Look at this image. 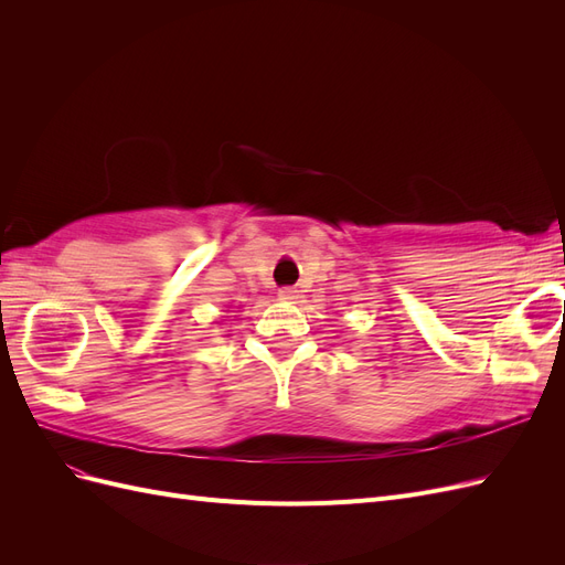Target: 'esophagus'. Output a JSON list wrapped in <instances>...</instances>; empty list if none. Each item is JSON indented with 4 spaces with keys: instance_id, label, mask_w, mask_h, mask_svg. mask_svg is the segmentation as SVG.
Returning a JSON list of instances; mask_svg holds the SVG:
<instances>
[{
    "instance_id": "1",
    "label": "esophagus",
    "mask_w": 565,
    "mask_h": 565,
    "mask_svg": "<svg viewBox=\"0 0 565 565\" xmlns=\"http://www.w3.org/2000/svg\"><path fill=\"white\" fill-rule=\"evenodd\" d=\"M278 297H280V301H285V303H295L297 299H299V292L295 287H280L278 289Z\"/></svg>"
}]
</instances>
